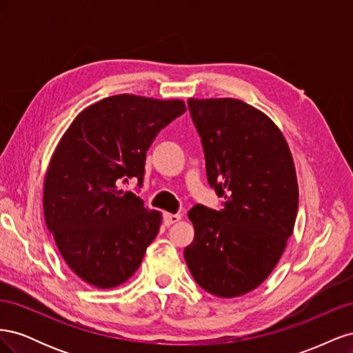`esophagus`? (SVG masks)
Here are the masks:
<instances>
[{"instance_id":"1","label":"esophagus","mask_w":353,"mask_h":353,"mask_svg":"<svg viewBox=\"0 0 353 353\" xmlns=\"http://www.w3.org/2000/svg\"><path fill=\"white\" fill-rule=\"evenodd\" d=\"M181 219V215L179 213H163V223L166 227L172 225V223L178 222Z\"/></svg>"}]
</instances>
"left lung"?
I'll list each match as a JSON object with an SVG mask.
<instances>
[{"label": "left lung", "instance_id": "1", "mask_svg": "<svg viewBox=\"0 0 353 353\" xmlns=\"http://www.w3.org/2000/svg\"><path fill=\"white\" fill-rule=\"evenodd\" d=\"M210 187L222 210L188 212L194 240L184 250L196 283L218 297L261 285L293 234L299 187L293 156L268 116L236 99H190Z\"/></svg>", "mask_w": 353, "mask_h": 353}]
</instances>
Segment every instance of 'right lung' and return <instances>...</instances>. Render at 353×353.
Listing matches in <instances>:
<instances>
[{"label": "right lung", "mask_w": 353, "mask_h": 353, "mask_svg": "<svg viewBox=\"0 0 353 353\" xmlns=\"http://www.w3.org/2000/svg\"><path fill=\"white\" fill-rule=\"evenodd\" d=\"M185 112L183 100L119 94L88 105L63 134L44 179V216L57 249L81 280L123 284L156 239L162 213L121 184L144 176L156 135Z\"/></svg>", "instance_id": "obj_1"}]
</instances>
